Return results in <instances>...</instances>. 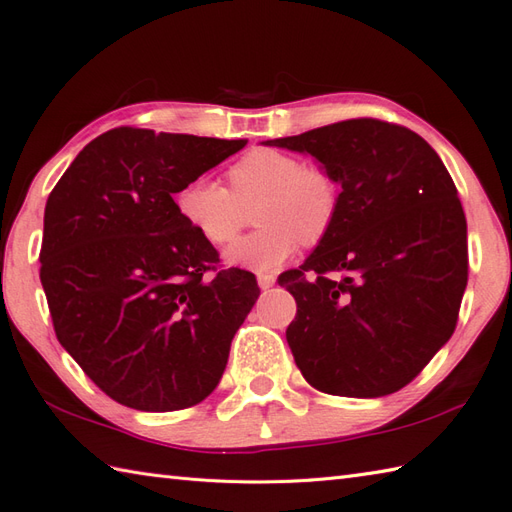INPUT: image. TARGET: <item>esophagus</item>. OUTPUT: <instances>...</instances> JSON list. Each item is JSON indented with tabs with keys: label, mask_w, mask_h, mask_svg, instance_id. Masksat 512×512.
<instances>
[{
	"label": "esophagus",
	"mask_w": 512,
	"mask_h": 512,
	"mask_svg": "<svg viewBox=\"0 0 512 512\" xmlns=\"http://www.w3.org/2000/svg\"><path fill=\"white\" fill-rule=\"evenodd\" d=\"M274 285H276L274 274H258V287L260 289H271Z\"/></svg>",
	"instance_id": "1"
}]
</instances>
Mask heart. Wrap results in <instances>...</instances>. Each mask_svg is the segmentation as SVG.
<instances>
[{"label":"heart","instance_id":"heart-1","mask_svg":"<svg viewBox=\"0 0 512 512\" xmlns=\"http://www.w3.org/2000/svg\"><path fill=\"white\" fill-rule=\"evenodd\" d=\"M230 190L208 177L192 179L177 192L184 223L210 245H230L254 212L260 227L227 249L236 267L271 271L298 245H317L331 232L339 212V184L320 164H302L280 149H254L227 168Z\"/></svg>","mask_w":512,"mask_h":512}]
</instances>
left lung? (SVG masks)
<instances>
[{"instance_id":"8db88e82","label":"left lung","mask_w":512,"mask_h":512,"mask_svg":"<svg viewBox=\"0 0 512 512\" xmlns=\"http://www.w3.org/2000/svg\"><path fill=\"white\" fill-rule=\"evenodd\" d=\"M265 144L313 155L342 186L331 232L278 278L298 304L287 342L302 377L357 399L405 388L456 331L467 289V219L445 164L377 118Z\"/></svg>"}]
</instances>
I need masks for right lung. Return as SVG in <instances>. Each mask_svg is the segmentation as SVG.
Instances as JSON below:
<instances>
[{
  "mask_svg": "<svg viewBox=\"0 0 512 512\" xmlns=\"http://www.w3.org/2000/svg\"><path fill=\"white\" fill-rule=\"evenodd\" d=\"M245 144L118 127L50 192L39 276L54 333L120 405L184 410L221 381L260 289L249 271L217 267L173 195Z\"/></svg>",
  "mask_w": 512,
  "mask_h": 512,
  "instance_id": "1",
  "label": "right lung"
}]
</instances>
